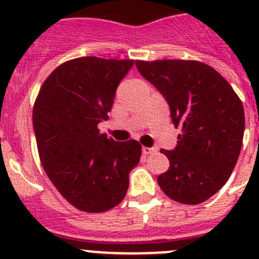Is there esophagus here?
Segmentation results:
<instances>
[{
    "label": "esophagus",
    "mask_w": 259,
    "mask_h": 259,
    "mask_svg": "<svg viewBox=\"0 0 259 259\" xmlns=\"http://www.w3.org/2000/svg\"><path fill=\"white\" fill-rule=\"evenodd\" d=\"M143 150V154L148 155V154H152V153L155 152V148H148V147H143L142 148Z\"/></svg>",
    "instance_id": "obj_1"
}]
</instances>
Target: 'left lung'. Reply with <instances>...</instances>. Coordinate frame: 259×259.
Wrapping results in <instances>:
<instances>
[{"label": "left lung", "mask_w": 259, "mask_h": 259, "mask_svg": "<svg viewBox=\"0 0 259 259\" xmlns=\"http://www.w3.org/2000/svg\"><path fill=\"white\" fill-rule=\"evenodd\" d=\"M135 66L162 94L182 132L175 149L160 150L169 168L158 185L181 204L206 201L237 164L245 126L242 101L219 72L197 60H137Z\"/></svg>", "instance_id": "1"}]
</instances>
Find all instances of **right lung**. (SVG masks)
Segmentation results:
<instances>
[{
	"label": "right lung",
	"mask_w": 259,
	"mask_h": 259,
	"mask_svg": "<svg viewBox=\"0 0 259 259\" xmlns=\"http://www.w3.org/2000/svg\"><path fill=\"white\" fill-rule=\"evenodd\" d=\"M134 60L83 57L60 64L40 89L32 125L45 173L67 201L104 212L124 200L139 163L137 140L115 142L97 125L107 120L117 86Z\"/></svg>",
	"instance_id": "1"
}]
</instances>
